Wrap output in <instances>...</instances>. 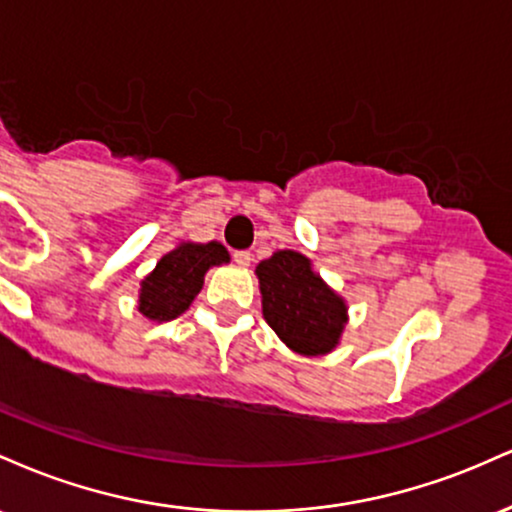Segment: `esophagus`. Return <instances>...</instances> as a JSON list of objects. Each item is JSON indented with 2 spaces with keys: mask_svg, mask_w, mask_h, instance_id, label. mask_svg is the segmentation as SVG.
Here are the masks:
<instances>
[{
  "mask_svg": "<svg viewBox=\"0 0 512 512\" xmlns=\"http://www.w3.org/2000/svg\"><path fill=\"white\" fill-rule=\"evenodd\" d=\"M233 262H236L238 267H250L252 255L248 250H238V252H233Z\"/></svg>",
  "mask_w": 512,
  "mask_h": 512,
  "instance_id": "1",
  "label": "esophagus"
}]
</instances>
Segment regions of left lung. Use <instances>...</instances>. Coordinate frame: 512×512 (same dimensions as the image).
<instances>
[{
    "mask_svg": "<svg viewBox=\"0 0 512 512\" xmlns=\"http://www.w3.org/2000/svg\"><path fill=\"white\" fill-rule=\"evenodd\" d=\"M260 279L262 317L291 351L327 356L349 325L344 296L315 272L313 260L296 250H276L255 269Z\"/></svg>",
    "mask_w": 512,
    "mask_h": 512,
    "instance_id": "left-lung-1",
    "label": "left lung"
}]
</instances>
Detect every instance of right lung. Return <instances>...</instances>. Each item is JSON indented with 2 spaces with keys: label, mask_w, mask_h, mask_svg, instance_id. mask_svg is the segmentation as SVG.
<instances>
[{
  "label": "right lung",
  "mask_w": 512,
  "mask_h": 512,
  "mask_svg": "<svg viewBox=\"0 0 512 512\" xmlns=\"http://www.w3.org/2000/svg\"><path fill=\"white\" fill-rule=\"evenodd\" d=\"M231 262L221 243H192L182 240L166 252L156 267L139 281L137 310L149 322H170L185 313L204 286V274L211 267Z\"/></svg>",
  "instance_id": "1"
}]
</instances>
